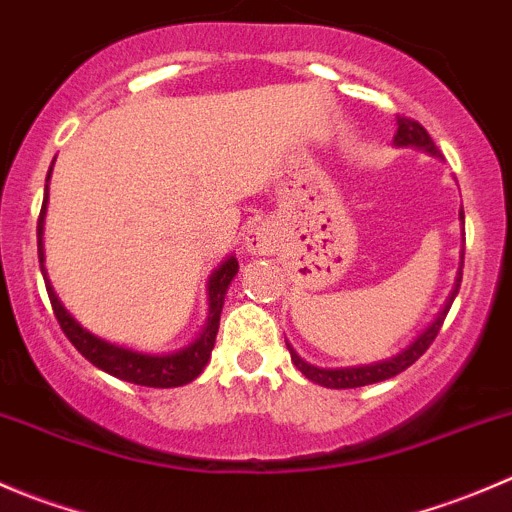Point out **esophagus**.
<instances>
[{
	"mask_svg": "<svg viewBox=\"0 0 512 512\" xmlns=\"http://www.w3.org/2000/svg\"><path fill=\"white\" fill-rule=\"evenodd\" d=\"M245 247L247 252H252V255H272L277 247L275 230L265 223L252 225L245 235Z\"/></svg>",
	"mask_w": 512,
	"mask_h": 512,
	"instance_id": "1",
	"label": "esophagus"
}]
</instances>
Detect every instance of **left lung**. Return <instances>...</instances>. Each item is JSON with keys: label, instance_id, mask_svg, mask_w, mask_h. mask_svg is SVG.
<instances>
[{"label": "left lung", "instance_id": "8db88e82", "mask_svg": "<svg viewBox=\"0 0 512 512\" xmlns=\"http://www.w3.org/2000/svg\"><path fill=\"white\" fill-rule=\"evenodd\" d=\"M396 123H399V131H396L394 136L396 146H416V148H423L426 153H431V156H441V151H438L436 143L431 141V136H428L426 128H423L421 123L409 116H399L396 118ZM461 220H463V210H461ZM461 277L463 275L458 272L456 289H453L451 299H448L446 307H443L441 314L436 317V322H433L431 327H428L414 344H409V349H404L401 354L391 356V359L386 361H376V364H366V366H349V369H319V366H312L304 359H299V356L294 354V349L287 344L294 366H297L309 381H314V384L319 386H327V389H356V386L376 384V381H386L391 379V376L401 374V371L409 369L414 361L421 359V356L426 354V349L433 344V339L438 337V332H441L443 327V319H446L448 309H451L453 299H456L458 294V287H461Z\"/></svg>", "mask_w": 512, "mask_h": 512}]
</instances>
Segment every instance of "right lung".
<instances>
[{"instance_id":"1","label":"right lung","mask_w":512,"mask_h":512,"mask_svg":"<svg viewBox=\"0 0 512 512\" xmlns=\"http://www.w3.org/2000/svg\"><path fill=\"white\" fill-rule=\"evenodd\" d=\"M44 213H46V195H44V203H41L39 223H36V237H39V262H44V250H41ZM41 275H44L46 292H49V302L56 314V322H59V327L64 329L66 339L79 349L81 356H86L91 364L98 366V369H103L106 374L116 376V379L131 381V384H138V386H151V389H173V386H183V384H190L193 379H198L200 371H203L205 364H208L210 352H213L215 347V337H218L220 312H223L227 285H230L232 277L237 275V260L235 257L225 260L223 265L213 272V277H210V287H208L210 317H208V327L203 329V334H200L190 347L180 349V352L175 354H163V356L131 352V349L108 344L103 342V339L94 337L91 332H86V329L81 327V324L76 322L64 307H61L59 297H56L54 289L49 285V280H46L44 267H41Z\"/></svg>"}]
</instances>
